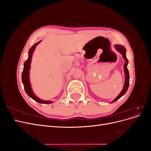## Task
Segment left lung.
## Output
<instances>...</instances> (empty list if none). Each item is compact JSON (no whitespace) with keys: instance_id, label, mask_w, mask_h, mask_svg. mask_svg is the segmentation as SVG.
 Masks as SVG:
<instances>
[{"instance_id":"left-lung-1","label":"left lung","mask_w":151,"mask_h":151,"mask_svg":"<svg viewBox=\"0 0 151 151\" xmlns=\"http://www.w3.org/2000/svg\"><path fill=\"white\" fill-rule=\"evenodd\" d=\"M115 47L118 52H119L120 53L122 54L123 58L125 59V63L124 66L123 67H124V72H125V81L124 87H123L122 92L119 94V95H118L115 99L113 100L111 103L115 102L116 101H117L118 99H119L122 96H123L125 94L127 91L128 90V88H129V81H130L129 72V70H128V68H127V65H128V63H129V60H128V59L126 57V49L124 47L122 46V45H116Z\"/></svg>"}]
</instances>
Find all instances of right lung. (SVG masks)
I'll return each mask as SVG.
<instances>
[{"label":"right lung","mask_w":151,"mask_h":151,"mask_svg":"<svg viewBox=\"0 0 151 151\" xmlns=\"http://www.w3.org/2000/svg\"><path fill=\"white\" fill-rule=\"evenodd\" d=\"M40 43V42L35 44L29 50V57L28 58V60L25 61V62L24 63V69L22 73V83H23V84H24V88L26 93L28 94V95L29 97H31L32 99H34L35 101H37L39 103L50 104L52 103V101H44V100L40 99L38 97L36 96L34 94V93H33V91H32V89L31 88V84L29 83V68H30V63L31 61L32 54H33V52L34 51L35 47L37 46V45Z\"/></svg>","instance_id":"add662e5"}]
</instances>
